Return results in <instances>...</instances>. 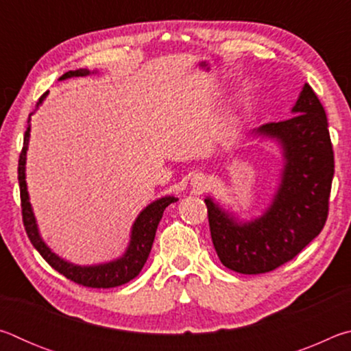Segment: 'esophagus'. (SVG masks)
Listing matches in <instances>:
<instances>
[{"instance_id":"esophagus-1","label":"esophagus","mask_w":351,"mask_h":351,"mask_svg":"<svg viewBox=\"0 0 351 351\" xmlns=\"http://www.w3.org/2000/svg\"><path fill=\"white\" fill-rule=\"evenodd\" d=\"M190 186L195 190H204L207 186V178L203 173H197L190 178Z\"/></svg>"}]
</instances>
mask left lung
I'll return each mask as SVG.
<instances>
[{"instance_id": "obj_1", "label": "left lung", "mask_w": 351, "mask_h": 351, "mask_svg": "<svg viewBox=\"0 0 351 351\" xmlns=\"http://www.w3.org/2000/svg\"><path fill=\"white\" fill-rule=\"evenodd\" d=\"M287 121L254 130L282 148L280 182L268 209L240 223L206 198L210 235L218 258L240 274H263L293 260L316 239L328 217L335 154L322 104L305 83Z\"/></svg>"}]
</instances>
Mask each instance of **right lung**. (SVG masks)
<instances>
[{
	"mask_svg": "<svg viewBox=\"0 0 351 351\" xmlns=\"http://www.w3.org/2000/svg\"><path fill=\"white\" fill-rule=\"evenodd\" d=\"M90 74L88 69H75L64 73L60 80L71 79V77H83ZM47 93L40 97L38 105L46 99ZM31 116L27 119V128L25 133V142H23V150L20 153L19 159V182H20V197H21V213H23V223H25L26 234L29 240L34 245V247L40 252L47 263L57 272H60L71 282L83 285L88 288H114L125 285L130 280L139 274L141 269L144 268L145 261L148 258V254L152 251L154 235H156L158 224L161 221L162 213L165 207L169 204L175 203L178 198L175 197H164L152 204H148L144 210H142L132 228V235H130V245L127 247L125 254L108 263L102 265H93V266H80L69 263V261L58 257L47 247L43 239L40 237L38 226L35 221L34 212L31 203H29V193H27V184H26V153H27V144L29 136H31Z\"/></svg>",
	"mask_w": 351,
	"mask_h": 351,
	"instance_id": "add662e5",
	"label": "right lung"
}]
</instances>
